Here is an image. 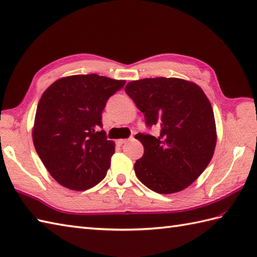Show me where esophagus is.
<instances>
[{
	"instance_id": "obj_1",
	"label": "esophagus",
	"mask_w": 257,
	"mask_h": 257,
	"mask_svg": "<svg viewBox=\"0 0 257 257\" xmlns=\"http://www.w3.org/2000/svg\"><path fill=\"white\" fill-rule=\"evenodd\" d=\"M128 140H129V139H118V140H117V144H118L119 146H121V145H123L124 143H127Z\"/></svg>"
}]
</instances>
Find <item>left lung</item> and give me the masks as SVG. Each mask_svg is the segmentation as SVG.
<instances>
[{
	"mask_svg": "<svg viewBox=\"0 0 257 257\" xmlns=\"http://www.w3.org/2000/svg\"><path fill=\"white\" fill-rule=\"evenodd\" d=\"M160 135L138 134L145 152L135 163L139 181L157 193L188 188L205 170L216 146V125L210 100L200 86L181 78H145L124 88Z\"/></svg>",
	"mask_w": 257,
	"mask_h": 257,
	"instance_id": "8db88e82",
	"label": "left lung"
}]
</instances>
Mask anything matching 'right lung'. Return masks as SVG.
<instances>
[{"mask_svg":"<svg viewBox=\"0 0 257 257\" xmlns=\"http://www.w3.org/2000/svg\"><path fill=\"white\" fill-rule=\"evenodd\" d=\"M125 80L72 75L57 79L38 101L33 144L43 165L56 181L74 191H85L106 177L114 143L100 130L108 98Z\"/></svg>","mask_w":257,"mask_h":257,"instance_id":"add662e5","label":"right lung"}]
</instances>
